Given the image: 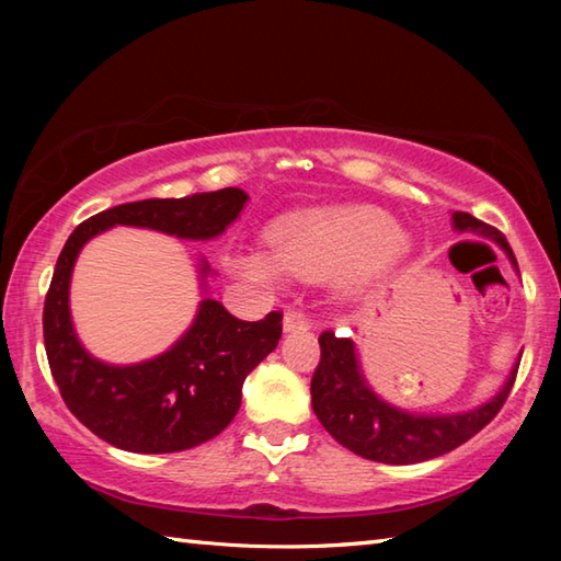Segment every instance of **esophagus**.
<instances>
[{
  "instance_id": "obj_1",
  "label": "esophagus",
  "mask_w": 561,
  "mask_h": 561,
  "mask_svg": "<svg viewBox=\"0 0 561 561\" xmlns=\"http://www.w3.org/2000/svg\"><path fill=\"white\" fill-rule=\"evenodd\" d=\"M308 328H311V325H308V320H306L304 313H299V311H287V313H284V320H282V330L284 332H304Z\"/></svg>"
}]
</instances>
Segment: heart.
Here are the masks:
<instances>
[{
	"mask_svg": "<svg viewBox=\"0 0 561 561\" xmlns=\"http://www.w3.org/2000/svg\"><path fill=\"white\" fill-rule=\"evenodd\" d=\"M267 250L238 248L231 267L257 287L277 289L284 272L301 279L335 277L347 296L376 289L410 253V236L371 205L320 207L277 221Z\"/></svg>",
	"mask_w": 561,
	"mask_h": 561,
	"instance_id": "b5f03b06",
	"label": "heart"
}]
</instances>
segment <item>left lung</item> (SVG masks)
Returning a JSON list of instances; mask_svg holds the SVG:
<instances>
[{
  "mask_svg": "<svg viewBox=\"0 0 561 561\" xmlns=\"http://www.w3.org/2000/svg\"><path fill=\"white\" fill-rule=\"evenodd\" d=\"M450 226L458 233L490 238L504 250L511 267L518 272L514 250L494 226L470 217L468 211H453ZM318 342L320 364L311 380V404L316 416L337 444L366 460L386 465L432 460L472 438L502 410L511 388H514L520 364L518 354L504 386L486 402L462 412L422 414L402 410L378 396L366 380L354 340L337 337L332 330H325Z\"/></svg>",
  "mask_w": 561,
  "mask_h": 561,
  "instance_id": "obj_1",
  "label": "left lung"
}]
</instances>
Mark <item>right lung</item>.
I'll use <instances>...</instances> for the list:
<instances>
[{
	"label": "right lung",
	"instance_id": "add662e5",
	"mask_svg": "<svg viewBox=\"0 0 561 561\" xmlns=\"http://www.w3.org/2000/svg\"><path fill=\"white\" fill-rule=\"evenodd\" d=\"M241 187L171 199H141L79 224L57 257L45 296L43 337L62 400L99 438L129 453H178L221 434L241 408L243 380L274 352L282 313L238 320L211 299L207 257L197 262L199 306L169 350L137 364H108L83 347L69 308L71 272L81 248L115 226L161 231L183 241H214L241 217Z\"/></svg>",
	"mask_w": 561,
	"mask_h": 561
}]
</instances>
